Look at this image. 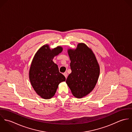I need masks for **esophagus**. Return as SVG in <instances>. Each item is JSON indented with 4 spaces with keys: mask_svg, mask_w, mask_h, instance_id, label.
Instances as JSON below:
<instances>
[{
    "mask_svg": "<svg viewBox=\"0 0 132 132\" xmlns=\"http://www.w3.org/2000/svg\"><path fill=\"white\" fill-rule=\"evenodd\" d=\"M63 75L65 76V78L67 79V77H68V74H67V73H63Z\"/></svg>",
    "mask_w": 132,
    "mask_h": 132,
    "instance_id": "1",
    "label": "esophagus"
}]
</instances>
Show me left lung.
<instances>
[{"mask_svg": "<svg viewBox=\"0 0 132 132\" xmlns=\"http://www.w3.org/2000/svg\"><path fill=\"white\" fill-rule=\"evenodd\" d=\"M72 73L66 83L77 98L89 94L94 88L100 75V66L94 52L84 43H79L75 49H69Z\"/></svg>", "mask_w": 132, "mask_h": 132, "instance_id": "1", "label": "left lung"}]
</instances>
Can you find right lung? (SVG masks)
<instances>
[{
	"label": "right lung",
	"mask_w": 132,
	"mask_h": 132,
	"mask_svg": "<svg viewBox=\"0 0 132 132\" xmlns=\"http://www.w3.org/2000/svg\"><path fill=\"white\" fill-rule=\"evenodd\" d=\"M62 51L60 46L51 49L48 45H45L38 49L32 61L29 80L37 94L44 99L52 97L59 84L65 81V77L59 72L58 65L52 60Z\"/></svg>",
	"instance_id": "obj_1"
}]
</instances>
